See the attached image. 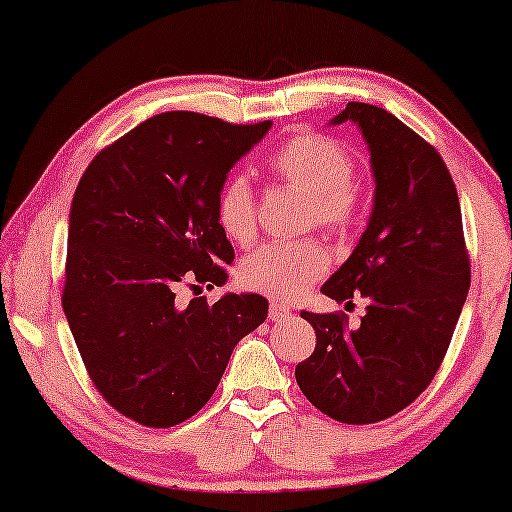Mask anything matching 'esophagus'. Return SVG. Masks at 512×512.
Returning <instances> with one entry per match:
<instances>
[{
    "instance_id": "obj_1",
    "label": "esophagus",
    "mask_w": 512,
    "mask_h": 512,
    "mask_svg": "<svg viewBox=\"0 0 512 512\" xmlns=\"http://www.w3.org/2000/svg\"><path fill=\"white\" fill-rule=\"evenodd\" d=\"M291 317V307L289 305H284V303H270V319L272 321H284V319H289Z\"/></svg>"
}]
</instances>
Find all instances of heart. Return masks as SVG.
<instances>
[{
    "label": "heart",
    "mask_w": 512,
    "mask_h": 512,
    "mask_svg": "<svg viewBox=\"0 0 512 512\" xmlns=\"http://www.w3.org/2000/svg\"><path fill=\"white\" fill-rule=\"evenodd\" d=\"M279 179L307 193V223L345 235L359 219L363 188L352 174V156L338 139L319 132H300L270 156ZM216 223L237 247L254 244L258 233L256 195L242 174L230 177L216 195ZM328 270V251L314 237L272 242L244 258L240 282L263 296L291 303Z\"/></svg>",
    "instance_id": "heart-1"
}]
</instances>
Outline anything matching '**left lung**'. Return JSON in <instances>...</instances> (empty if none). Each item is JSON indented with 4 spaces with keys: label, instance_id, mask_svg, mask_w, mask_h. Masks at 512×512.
<instances>
[{
    "label": "left lung",
    "instance_id": "8db88e82",
    "mask_svg": "<svg viewBox=\"0 0 512 512\" xmlns=\"http://www.w3.org/2000/svg\"><path fill=\"white\" fill-rule=\"evenodd\" d=\"M356 123L370 151L375 202L352 256L321 286L338 303L368 300L359 326L347 314L300 312L317 333L296 366L307 401L345 424L382 422L436 377L471 286L459 195L433 146L375 104L349 102L333 125Z\"/></svg>",
    "mask_w": 512,
    "mask_h": 512
}]
</instances>
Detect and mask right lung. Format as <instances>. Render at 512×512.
Masks as SVG:
<instances>
[{
  "mask_svg": "<svg viewBox=\"0 0 512 512\" xmlns=\"http://www.w3.org/2000/svg\"><path fill=\"white\" fill-rule=\"evenodd\" d=\"M270 125L167 111L97 153L76 186L62 307L95 389L132 422L167 429L193 417L237 342L268 317L258 293L181 305L177 291L226 284L235 251L216 195Z\"/></svg>",
  "mask_w": 512,
  "mask_h": 512,
  "instance_id": "1",
  "label": "right lung"
}]
</instances>
